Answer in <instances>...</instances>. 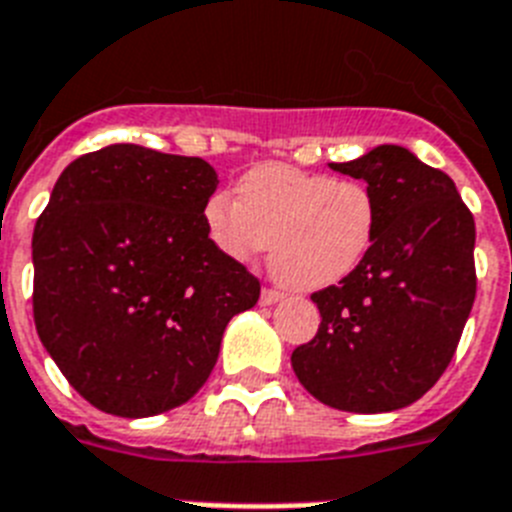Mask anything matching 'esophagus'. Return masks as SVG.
I'll return each mask as SVG.
<instances>
[{
  "label": "esophagus",
  "instance_id": "1",
  "mask_svg": "<svg viewBox=\"0 0 512 512\" xmlns=\"http://www.w3.org/2000/svg\"><path fill=\"white\" fill-rule=\"evenodd\" d=\"M281 299H283V294L278 289H263V294H260V304H265V307L281 302Z\"/></svg>",
  "mask_w": 512,
  "mask_h": 512
}]
</instances>
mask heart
<instances>
[{"instance_id":"b5f03b06","label":"heart","mask_w":512,"mask_h":512,"mask_svg":"<svg viewBox=\"0 0 512 512\" xmlns=\"http://www.w3.org/2000/svg\"><path fill=\"white\" fill-rule=\"evenodd\" d=\"M239 200H205L210 244L231 263H252L270 247V268L294 289H322L354 273L375 244V192L359 179L260 163L236 184Z\"/></svg>"}]
</instances>
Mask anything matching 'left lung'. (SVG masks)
Segmentation results:
<instances>
[{
    "mask_svg": "<svg viewBox=\"0 0 512 512\" xmlns=\"http://www.w3.org/2000/svg\"><path fill=\"white\" fill-rule=\"evenodd\" d=\"M330 169L369 184L380 221L364 263L312 294L320 328L296 346L291 367L325 406L403 409L448 369L474 307V216L445 171L401 145Z\"/></svg>",
    "mask_w": 512,
    "mask_h": 512,
    "instance_id": "1",
    "label": "left lung"
}]
</instances>
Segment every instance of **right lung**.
Returning a JSON list of instances; mask_svg holds the SVG:
<instances>
[{
  "mask_svg": "<svg viewBox=\"0 0 512 512\" xmlns=\"http://www.w3.org/2000/svg\"><path fill=\"white\" fill-rule=\"evenodd\" d=\"M218 174L195 156L119 143L62 171L33 231V320L96 409L127 419L182 406L216 367L257 281L210 244Z\"/></svg>",
  "mask_w": 512,
  "mask_h": 512,
  "instance_id": "add662e5",
  "label": "right lung"
}]
</instances>
